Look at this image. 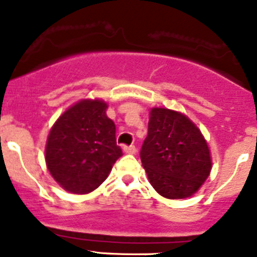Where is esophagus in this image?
<instances>
[{"label":"esophagus","mask_w":257,"mask_h":257,"mask_svg":"<svg viewBox=\"0 0 257 257\" xmlns=\"http://www.w3.org/2000/svg\"><path fill=\"white\" fill-rule=\"evenodd\" d=\"M123 152L127 154H135L136 147L135 145H130V147H123Z\"/></svg>","instance_id":"1"}]
</instances>
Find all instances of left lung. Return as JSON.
Returning <instances> with one entry per match:
<instances>
[{
    "mask_svg": "<svg viewBox=\"0 0 257 257\" xmlns=\"http://www.w3.org/2000/svg\"><path fill=\"white\" fill-rule=\"evenodd\" d=\"M140 158L152 187L169 199L193 196L212 167L198 127L183 113L167 108H152Z\"/></svg>",
    "mask_w": 257,
    "mask_h": 257,
    "instance_id": "1",
    "label": "left lung"
}]
</instances>
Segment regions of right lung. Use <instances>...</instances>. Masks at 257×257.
Segmentation results:
<instances>
[{
    "label": "right lung",
    "instance_id": "obj_1",
    "mask_svg": "<svg viewBox=\"0 0 257 257\" xmlns=\"http://www.w3.org/2000/svg\"><path fill=\"white\" fill-rule=\"evenodd\" d=\"M103 100H81L67 109L50 130L45 158L50 174L67 192L96 189L122 156L115 124Z\"/></svg>",
    "mask_w": 257,
    "mask_h": 257
}]
</instances>
